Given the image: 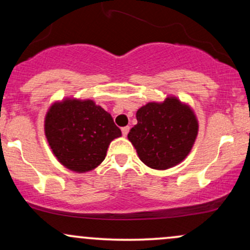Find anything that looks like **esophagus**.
I'll return each instance as SVG.
<instances>
[{
  "label": "esophagus",
  "mask_w": 250,
  "mask_h": 250,
  "mask_svg": "<svg viewBox=\"0 0 250 250\" xmlns=\"http://www.w3.org/2000/svg\"><path fill=\"white\" fill-rule=\"evenodd\" d=\"M129 129H130V128H129L128 125H127V127H123V128H122V134H123V136H127L128 133H129Z\"/></svg>",
  "instance_id": "1"
}]
</instances>
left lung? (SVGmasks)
<instances>
[{
	"mask_svg": "<svg viewBox=\"0 0 250 250\" xmlns=\"http://www.w3.org/2000/svg\"><path fill=\"white\" fill-rule=\"evenodd\" d=\"M137 125L128 140L140 160L157 170L179 165L188 156L196 140L199 122L194 110L177 97L149 102L137 110Z\"/></svg>",
	"mask_w": 250,
	"mask_h": 250,
	"instance_id": "left-lung-1",
	"label": "left lung"
}]
</instances>
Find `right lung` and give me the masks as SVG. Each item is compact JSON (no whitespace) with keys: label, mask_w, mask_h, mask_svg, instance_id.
<instances>
[{"label":"right lung","mask_w":250,"mask_h":250,"mask_svg":"<svg viewBox=\"0 0 250 250\" xmlns=\"http://www.w3.org/2000/svg\"><path fill=\"white\" fill-rule=\"evenodd\" d=\"M44 134L57 161L76 173L93 170L121 136L113 117L93 100L64 99L45 114Z\"/></svg>","instance_id":"obj_1"}]
</instances>
